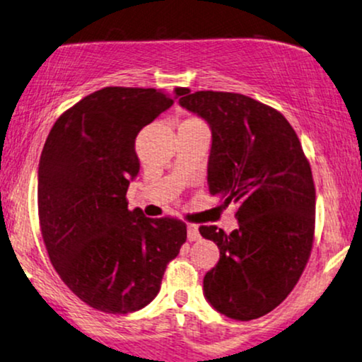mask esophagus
<instances>
[{"mask_svg": "<svg viewBox=\"0 0 362 362\" xmlns=\"http://www.w3.org/2000/svg\"><path fill=\"white\" fill-rule=\"evenodd\" d=\"M199 238H201L199 228L195 226V224H187V240H189V242H197Z\"/></svg>", "mask_w": 362, "mask_h": 362, "instance_id": "1", "label": "esophagus"}]
</instances>
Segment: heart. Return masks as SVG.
I'll list each match as a JSON object with an SVG mask.
<instances>
[{"mask_svg": "<svg viewBox=\"0 0 362 362\" xmlns=\"http://www.w3.org/2000/svg\"><path fill=\"white\" fill-rule=\"evenodd\" d=\"M190 120H195V119H190Z\"/></svg>", "mask_w": 362, "mask_h": 362, "instance_id": "obj_1", "label": "heart"}]
</instances>
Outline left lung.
Returning a JSON list of instances; mask_svg holds the SVG:
<instances>
[{
    "instance_id": "left-lung-1",
    "label": "left lung",
    "mask_w": 362,
    "mask_h": 362,
    "mask_svg": "<svg viewBox=\"0 0 362 362\" xmlns=\"http://www.w3.org/2000/svg\"><path fill=\"white\" fill-rule=\"evenodd\" d=\"M178 103L213 134L207 185L223 206H238L230 235L201 226L219 248L204 296L228 318L248 322L288 298L310 259L315 185L296 132L281 112L247 95L185 90Z\"/></svg>"
}]
</instances>
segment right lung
Here are the masks:
<instances>
[{
  "instance_id": "add662e5",
  "label": "right lung",
  "mask_w": 362,
  "mask_h": 362,
  "mask_svg": "<svg viewBox=\"0 0 362 362\" xmlns=\"http://www.w3.org/2000/svg\"><path fill=\"white\" fill-rule=\"evenodd\" d=\"M173 95L107 86L66 110L45 139L37 184L40 231L62 282L95 310L144 308L185 243V223L146 218L126 201L139 173L136 136L172 107Z\"/></svg>"
}]
</instances>
